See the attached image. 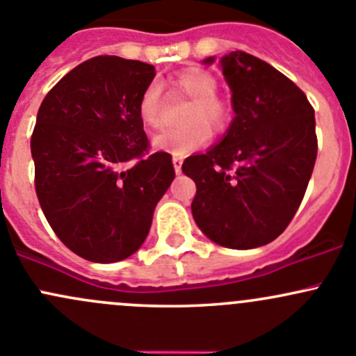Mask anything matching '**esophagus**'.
I'll list each match as a JSON object with an SVG mask.
<instances>
[{
    "instance_id": "1",
    "label": "esophagus",
    "mask_w": 356,
    "mask_h": 356,
    "mask_svg": "<svg viewBox=\"0 0 356 356\" xmlns=\"http://www.w3.org/2000/svg\"><path fill=\"white\" fill-rule=\"evenodd\" d=\"M181 163H183V156H173V166L178 175L181 173Z\"/></svg>"
}]
</instances>
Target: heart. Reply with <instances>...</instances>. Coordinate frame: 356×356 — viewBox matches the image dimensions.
Wrapping results in <instances>:
<instances>
[{
    "mask_svg": "<svg viewBox=\"0 0 356 356\" xmlns=\"http://www.w3.org/2000/svg\"><path fill=\"white\" fill-rule=\"evenodd\" d=\"M173 87L192 101V106L183 116L186 124L159 131L152 138V145L159 151L171 152L173 156H183L204 147L211 140V130L207 124L216 130L228 127L233 109L228 101L218 97V80L205 70H183L173 79ZM161 86L151 82L138 99V116L145 127L157 128L161 124Z\"/></svg>",
    "mask_w": 356,
    "mask_h": 356,
    "instance_id": "b5f03b06",
    "label": "heart"
}]
</instances>
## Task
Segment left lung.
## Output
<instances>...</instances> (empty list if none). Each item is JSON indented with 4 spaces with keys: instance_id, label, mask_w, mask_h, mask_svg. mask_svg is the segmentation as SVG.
I'll return each instance as SVG.
<instances>
[{
    "instance_id": "left-lung-1",
    "label": "left lung",
    "mask_w": 356,
    "mask_h": 356,
    "mask_svg": "<svg viewBox=\"0 0 356 356\" xmlns=\"http://www.w3.org/2000/svg\"><path fill=\"white\" fill-rule=\"evenodd\" d=\"M221 68L234 118L181 171L195 181L192 214L205 236L248 250L276 240L302 204L317 157L315 116L303 90L266 61L233 51Z\"/></svg>"
}]
</instances>
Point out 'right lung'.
I'll use <instances>...</instances> for the list:
<instances>
[{
  "label": "right lung",
  "instance_id": "obj_1",
  "mask_svg": "<svg viewBox=\"0 0 356 356\" xmlns=\"http://www.w3.org/2000/svg\"><path fill=\"white\" fill-rule=\"evenodd\" d=\"M152 65L96 56L44 97L31 138L35 193L47 222L82 259L118 262L147 238L175 179L168 152L149 154L138 99Z\"/></svg>",
  "mask_w": 356,
  "mask_h": 356
}]
</instances>
